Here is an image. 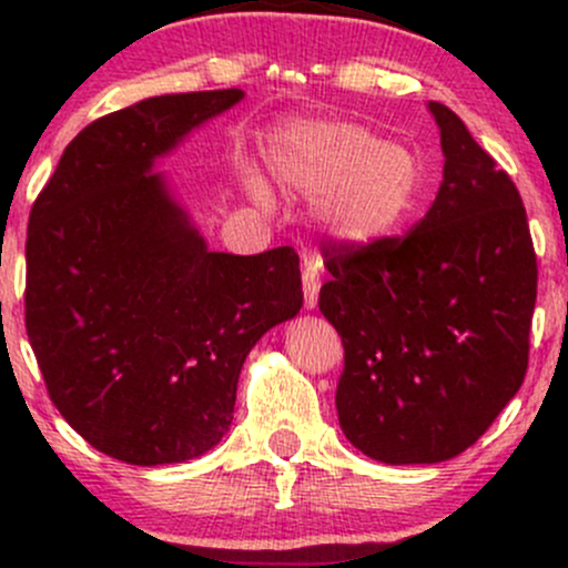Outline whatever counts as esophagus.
<instances>
[{
    "mask_svg": "<svg viewBox=\"0 0 568 568\" xmlns=\"http://www.w3.org/2000/svg\"><path fill=\"white\" fill-rule=\"evenodd\" d=\"M302 285H304V306H306V310H315L317 293H321V272H317L315 264L304 266Z\"/></svg>",
    "mask_w": 568,
    "mask_h": 568,
    "instance_id": "obj_1",
    "label": "esophagus"
}]
</instances>
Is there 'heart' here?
<instances>
[{"instance_id":"heart-1","label":"heart","mask_w":568,"mask_h":568,"mask_svg":"<svg viewBox=\"0 0 568 568\" xmlns=\"http://www.w3.org/2000/svg\"><path fill=\"white\" fill-rule=\"evenodd\" d=\"M272 171L293 192L321 194L317 216L344 240L389 234L414 211L422 168L408 149L352 122H304L272 143ZM258 202L270 200L264 181L245 173Z\"/></svg>"}]
</instances>
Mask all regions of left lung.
I'll return each mask as SVG.
<instances>
[{
	"label": "left lung",
	"mask_w": 568,
	"mask_h": 568,
	"mask_svg": "<svg viewBox=\"0 0 568 568\" xmlns=\"http://www.w3.org/2000/svg\"><path fill=\"white\" fill-rule=\"evenodd\" d=\"M443 184L414 230L328 240L321 312L344 344L338 425L384 465L470 448L529 368L537 253L520 194L465 122L429 103Z\"/></svg>",
	"instance_id": "8db88e82"
}]
</instances>
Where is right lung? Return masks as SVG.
Returning <instances> with one entry per match:
<instances>
[{"label":"right lung","instance_id":"right-lung-1","mask_svg":"<svg viewBox=\"0 0 568 568\" xmlns=\"http://www.w3.org/2000/svg\"><path fill=\"white\" fill-rule=\"evenodd\" d=\"M243 90L158 95L69 143L26 234V334L50 400L101 454L175 465L232 425L247 352L302 310L291 245L207 251L152 162Z\"/></svg>","mask_w":568,"mask_h":568}]
</instances>
